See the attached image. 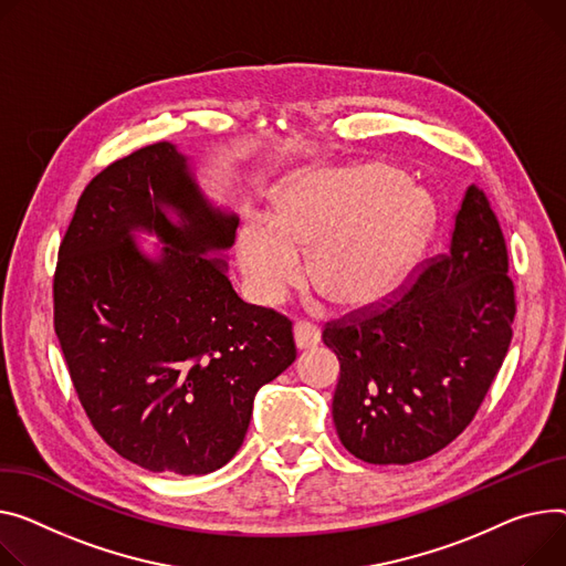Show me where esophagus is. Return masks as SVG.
<instances>
[{"label": "esophagus", "mask_w": 566, "mask_h": 566, "mask_svg": "<svg viewBox=\"0 0 566 566\" xmlns=\"http://www.w3.org/2000/svg\"><path fill=\"white\" fill-rule=\"evenodd\" d=\"M293 338H295L297 350H307V348H314L321 342V332H318V327H314L310 323H295Z\"/></svg>", "instance_id": "34e87169"}]
</instances>
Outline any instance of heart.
<instances>
[{
    "instance_id": "obj_1",
    "label": "heart",
    "mask_w": 566,
    "mask_h": 566,
    "mask_svg": "<svg viewBox=\"0 0 566 566\" xmlns=\"http://www.w3.org/2000/svg\"><path fill=\"white\" fill-rule=\"evenodd\" d=\"M432 202L387 164L310 168L275 196V218L248 213L234 239L250 297L277 305L307 273L334 307L364 312L387 300L423 250Z\"/></svg>"
}]
</instances>
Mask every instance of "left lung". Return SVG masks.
<instances>
[{"mask_svg": "<svg viewBox=\"0 0 566 566\" xmlns=\"http://www.w3.org/2000/svg\"><path fill=\"white\" fill-rule=\"evenodd\" d=\"M512 321L501 224L482 188L469 184L448 252L382 312L323 332L342 364L332 419L348 453L411 464L446 448L503 366Z\"/></svg>", "mask_w": 566, "mask_h": 566, "instance_id": "8db88e82", "label": "left lung"}]
</instances>
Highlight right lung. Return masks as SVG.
<instances>
[{"instance_id": "obj_1", "label": "right lung", "mask_w": 566, "mask_h": 566, "mask_svg": "<svg viewBox=\"0 0 566 566\" xmlns=\"http://www.w3.org/2000/svg\"><path fill=\"white\" fill-rule=\"evenodd\" d=\"M237 224L193 159L155 143L86 186L61 243L54 329L72 385L102 439L147 471L228 464L256 391L295 361L291 321L232 289Z\"/></svg>"}]
</instances>
